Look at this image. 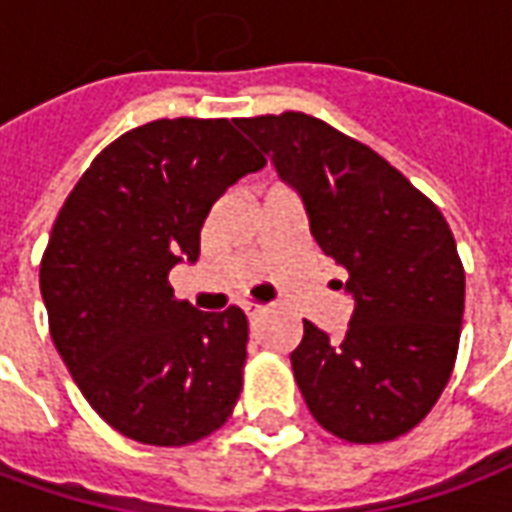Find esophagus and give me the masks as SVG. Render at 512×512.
Listing matches in <instances>:
<instances>
[{"label": "esophagus", "mask_w": 512, "mask_h": 512, "mask_svg": "<svg viewBox=\"0 0 512 512\" xmlns=\"http://www.w3.org/2000/svg\"><path fill=\"white\" fill-rule=\"evenodd\" d=\"M242 308H245V313H248L251 319H259V316H264V313H267V308H264V305H259V302H245Z\"/></svg>", "instance_id": "34e87169"}]
</instances>
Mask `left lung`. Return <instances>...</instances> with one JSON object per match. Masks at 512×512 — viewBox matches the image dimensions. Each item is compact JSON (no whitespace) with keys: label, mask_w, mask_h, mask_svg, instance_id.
<instances>
[{"label":"left lung","mask_w":512,"mask_h":512,"mask_svg":"<svg viewBox=\"0 0 512 512\" xmlns=\"http://www.w3.org/2000/svg\"><path fill=\"white\" fill-rule=\"evenodd\" d=\"M302 196L313 240L349 272L343 341L305 319L294 379L316 423L352 445L393 442L434 409L453 374L466 275L453 231L401 171L324 119H240Z\"/></svg>","instance_id":"8db88e82"}]
</instances>
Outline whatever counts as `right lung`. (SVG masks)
<instances>
[{
    "instance_id": "right-lung-1",
    "label": "right lung",
    "mask_w": 512,
    "mask_h": 512,
    "mask_svg": "<svg viewBox=\"0 0 512 512\" xmlns=\"http://www.w3.org/2000/svg\"><path fill=\"white\" fill-rule=\"evenodd\" d=\"M264 163L240 119H155L111 141L62 204L40 259L48 330L122 436L185 447L234 412L248 319L177 300L169 272L199 259L212 204Z\"/></svg>"
}]
</instances>
